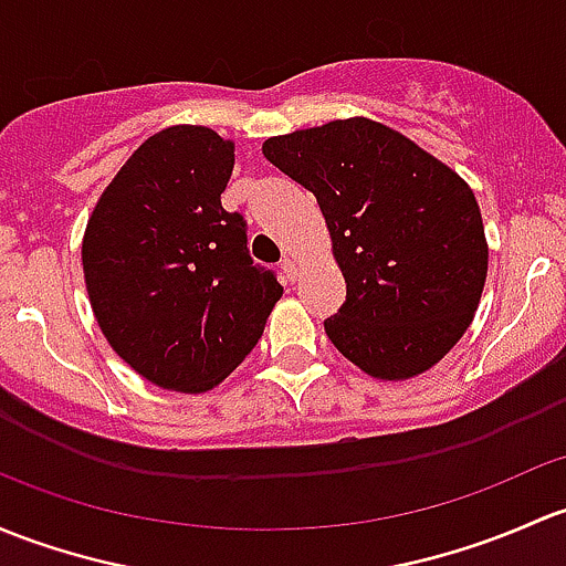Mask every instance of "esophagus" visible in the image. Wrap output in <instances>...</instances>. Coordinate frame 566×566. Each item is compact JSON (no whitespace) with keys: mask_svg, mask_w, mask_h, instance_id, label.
Instances as JSON below:
<instances>
[{"mask_svg":"<svg viewBox=\"0 0 566 566\" xmlns=\"http://www.w3.org/2000/svg\"><path fill=\"white\" fill-rule=\"evenodd\" d=\"M282 271L284 276H287V282H295V279H298V263H295L293 258L282 260Z\"/></svg>","mask_w":566,"mask_h":566,"instance_id":"obj_1","label":"esophagus"}]
</instances>
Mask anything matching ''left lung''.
<instances>
[{"label": "left lung", "mask_w": 566, "mask_h": 566, "mask_svg": "<svg viewBox=\"0 0 566 566\" xmlns=\"http://www.w3.org/2000/svg\"><path fill=\"white\" fill-rule=\"evenodd\" d=\"M317 198L347 301L333 347L377 379L439 363L478 312L488 243L474 192L448 165L371 118H338L263 143Z\"/></svg>", "instance_id": "1"}]
</instances>
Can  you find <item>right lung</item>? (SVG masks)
<instances>
[{
    "label": "right lung",
    "instance_id": "right-lung-1",
    "mask_svg": "<svg viewBox=\"0 0 566 566\" xmlns=\"http://www.w3.org/2000/svg\"><path fill=\"white\" fill-rule=\"evenodd\" d=\"M233 143L178 124L124 163L88 217L83 276L94 317L118 358L148 382L203 392L263 336L282 298L254 265L247 219L224 211Z\"/></svg>",
    "mask_w": 566,
    "mask_h": 566
}]
</instances>
